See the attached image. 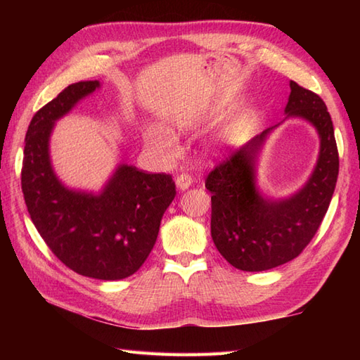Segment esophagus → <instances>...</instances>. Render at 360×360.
Masks as SVG:
<instances>
[{
  "label": "esophagus",
  "mask_w": 360,
  "mask_h": 360,
  "mask_svg": "<svg viewBox=\"0 0 360 360\" xmlns=\"http://www.w3.org/2000/svg\"><path fill=\"white\" fill-rule=\"evenodd\" d=\"M176 186L181 190H186L190 186H192V176L187 173H181L179 176H176Z\"/></svg>",
  "instance_id": "1"
}]
</instances>
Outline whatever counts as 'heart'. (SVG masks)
Returning a JSON list of instances; mask_svg holds the SVG:
<instances>
[{
  "label": "heart",
  "mask_w": 360,
  "mask_h": 360,
  "mask_svg": "<svg viewBox=\"0 0 360 360\" xmlns=\"http://www.w3.org/2000/svg\"><path fill=\"white\" fill-rule=\"evenodd\" d=\"M147 142L151 145L153 148H156L158 151H162L165 155H170L174 150L173 141L168 137L167 134L160 133V131H150L147 134Z\"/></svg>",
  "instance_id": "1"
}]
</instances>
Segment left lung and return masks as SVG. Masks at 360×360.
I'll return each instance as SVG.
<instances>
[{
    "label": "left lung",
    "instance_id": "8db88e82",
    "mask_svg": "<svg viewBox=\"0 0 360 360\" xmlns=\"http://www.w3.org/2000/svg\"><path fill=\"white\" fill-rule=\"evenodd\" d=\"M286 114L317 128L320 155L309 181L289 200L266 201L255 190V159L271 129L243 145L205 179L212 192V240L236 269L267 271L294 259L314 238L330 207L339 174L334 127L319 94L290 82Z\"/></svg>",
    "mask_w": 360,
    "mask_h": 360
}]
</instances>
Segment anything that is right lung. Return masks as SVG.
Wrapping results in <instances>:
<instances>
[{
  "label": "right lung",
  "instance_id": "1",
  "mask_svg": "<svg viewBox=\"0 0 360 360\" xmlns=\"http://www.w3.org/2000/svg\"><path fill=\"white\" fill-rule=\"evenodd\" d=\"M98 86L97 80L72 83L35 112L26 133L21 188L30 219L60 262L85 277L122 280L148 258L176 186L172 174L127 164L97 196L60 184L49 160L52 127Z\"/></svg>",
  "mask_w": 360,
  "mask_h": 360
}]
</instances>
